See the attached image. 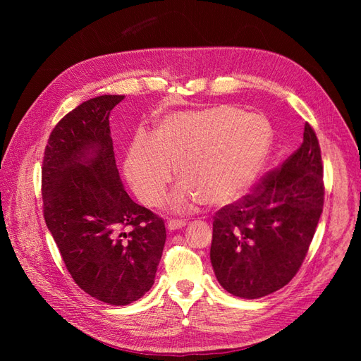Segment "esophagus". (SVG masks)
Wrapping results in <instances>:
<instances>
[{"mask_svg": "<svg viewBox=\"0 0 361 361\" xmlns=\"http://www.w3.org/2000/svg\"><path fill=\"white\" fill-rule=\"evenodd\" d=\"M185 224L183 220H170L169 223H167V227H169V231H179V228H182Z\"/></svg>", "mask_w": 361, "mask_h": 361, "instance_id": "1", "label": "esophagus"}]
</instances>
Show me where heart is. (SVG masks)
<instances>
[{
    "label": "heart",
    "instance_id": "obj_1",
    "mask_svg": "<svg viewBox=\"0 0 361 361\" xmlns=\"http://www.w3.org/2000/svg\"><path fill=\"white\" fill-rule=\"evenodd\" d=\"M272 145L268 120L241 113L231 105L166 117L154 138L137 135L126 157V174L140 200L147 206L162 202L178 167L183 180L170 204L187 211L195 203L226 206L248 191L264 167Z\"/></svg>",
    "mask_w": 361,
    "mask_h": 361
}]
</instances>
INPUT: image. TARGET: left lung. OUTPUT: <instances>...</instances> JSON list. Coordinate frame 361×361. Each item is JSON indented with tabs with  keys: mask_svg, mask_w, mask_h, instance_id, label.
Returning <instances> with one entry per match:
<instances>
[{
	"mask_svg": "<svg viewBox=\"0 0 361 361\" xmlns=\"http://www.w3.org/2000/svg\"><path fill=\"white\" fill-rule=\"evenodd\" d=\"M322 158L313 128L283 166L214 216L212 268L220 285L255 300L286 286L301 268L324 207Z\"/></svg>",
	"mask_w": 361,
	"mask_h": 361,
	"instance_id": "left-lung-1",
	"label": "left lung"
}]
</instances>
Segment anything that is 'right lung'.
I'll list each match as a JSON object with an SVG mask.
<instances>
[{"label": "right lung", "instance_id": "right-lung-1", "mask_svg": "<svg viewBox=\"0 0 361 361\" xmlns=\"http://www.w3.org/2000/svg\"><path fill=\"white\" fill-rule=\"evenodd\" d=\"M122 94L82 102L52 129L42 166L43 216L69 274L113 305L152 288L166 244L164 220L129 197L120 180L110 113Z\"/></svg>", "mask_w": 361, "mask_h": 361}]
</instances>
